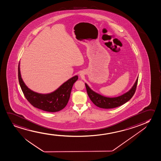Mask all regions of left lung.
I'll use <instances>...</instances> for the list:
<instances>
[{
  "label": "left lung",
  "mask_w": 161,
  "mask_h": 161,
  "mask_svg": "<svg viewBox=\"0 0 161 161\" xmlns=\"http://www.w3.org/2000/svg\"><path fill=\"white\" fill-rule=\"evenodd\" d=\"M138 81V77L133 86L128 92L115 98H109L101 96L92 91L87 84H85V86L88 95L94 105L100 108L112 109L124 104L132 98L136 92Z\"/></svg>",
  "instance_id": "left-lung-1"
}]
</instances>
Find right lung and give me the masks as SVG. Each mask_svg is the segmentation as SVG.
<instances>
[{
  "label": "right lung",
  "mask_w": 161,
  "mask_h": 161,
  "mask_svg": "<svg viewBox=\"0 0 161 161\" xmlns=\"http://www.w3.org/2000/svg\"><path fill=\"white\" fill-rule=\"evenodd\" d=\"M18 77L21 90L27 100L34 107L47 112H57L64 109L70 96L74 84L77 81V75L68 80L59 87L49 94H40L32 91L26 86L21 78L19 63L18 67Z\"/></svg>",
  "instance_id": "obj_1"
}]
</instances>
